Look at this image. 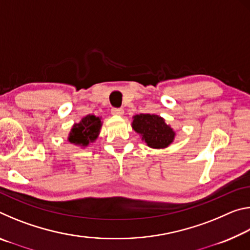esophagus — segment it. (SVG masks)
I'll use <instances>...</instances> for the list:
<instances>
[{
  "instance_id": "34e87169",
  "label": "esophagus",
  "mask_w": 250,
  "mask_h": 250,
  "mask_svg": "<svg viewBox=\"0 0 250 250\" xmlns=\"http://www.w3.org/2000/svg\"><path fill=\"white\" fill-rule=\"evenodd\" d=\"M111 113L115 116H118V117H122L124 116L125 111H124V109H121V108H113L111 110Z\"/></svg>"
}]
</instances>
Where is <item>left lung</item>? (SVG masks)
Segmentation results:
<instances>
[{
	"label": "left lung",
	"instance_id": "left-lung-1",
	"mask_svg": "<svg viewBox=\"0 0 250 250\" xmlns=\"http://www.w3.org/2000/svg\"><path fill=\"white\" fill-rule=\"evenodd\" d=\"M132 129L139 133L141 140L152 149H166L175 139V131L166 119L158 115L140 113L133 116Z\"/></svg>",
	"mask_w": 250,
	"mask_h": 250
}]
</instances>
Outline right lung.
Instances as JSON below:
<instances>
[{
    "instance_id": "obj_1",
    "label": "right lung",
    "mask_w": 250,
    "mask_h": 250,
    "mask_svg": "<svg viewBox=\"0 0 250 250\" xmlns=\"http://www.w3.org/2000/svg\"><path fill=\"white\" fill-rule=\"evenodd\" d=\"M101 126H103L101 117L88 115L83 117L78 124H75L71 126L67 140L74 146L86 147L97 140V138L99 137Z\"/></svg>"
}]
</instances>
